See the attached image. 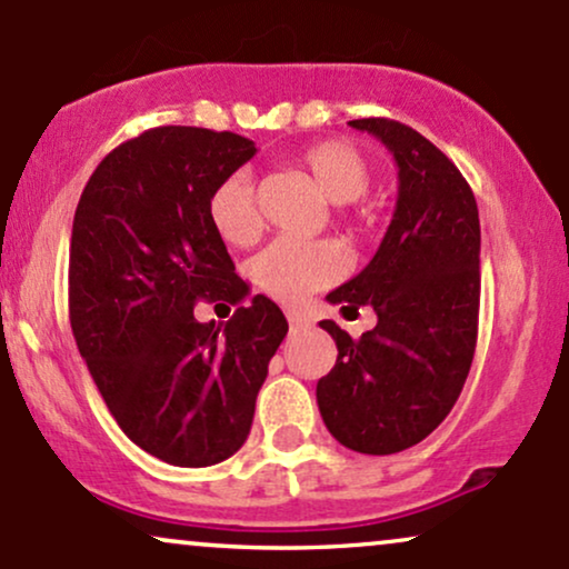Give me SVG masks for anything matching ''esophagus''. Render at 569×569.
Segmentation results:
<instances>
[{
  "label": "esophagus",
  "mask_w": 569,
  "mask_h": 569,
  "mask_svg": "<svg viewBox=\"0 0 569 569\" xmlns=\"http://www.w3.org/2000/svg\"><path fill=\"white\" fill-rule=\"evenodd\" d=\"M286 318H289V323L293 326V329H302V326H310V318H307L302 310H286Z\"/></svg>",
  "instance_id": "obj_1"
}]
</instances>
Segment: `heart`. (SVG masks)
Here are the masks:
<instances>
[{"label":"heart","mask_w":569,"mask_h":569,"mask_svg":"<svg viewBox=\"0 0 569 569\" xmlns=\"http://www.w3.org/2000/svg\"><path fill=\"white\" fill-rule=\"evenodd\" d=\"M299 168L316 181L326 200L345 206L367 194L371 166L356 147L345 141H316L299 152ZM208 219L213 230L230 246H248L257 240L259 219L251 176L234 171L208 194ZM345 257L335 243H299L276 240L253 259L251 276L267 297L278 302H302L312 291L337 283L345 276Z\"/></svg>","instance_id":"obj_1"}]
</instances>
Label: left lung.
<instances>
[{"mask_svg":"<svg viewBox=\"0 0 569 569\" xmlns=\"http://www.w3.org/2000/svg\"><path fill=\"white\" fill-rule=\"evenodd\" d=\"M398 162L396 213L375 259L331 291L342 310L371 305L377 326L352 339L321 321L337 363L318 380L321 417L363 455L415 447L441 426L473 363L479 335V208L466 176L415 128L388 117L350 120Z\"/></svg>","mask_w":569,"mask_h":569,"instance_id":"1","label":"left lung"}]
</instances>
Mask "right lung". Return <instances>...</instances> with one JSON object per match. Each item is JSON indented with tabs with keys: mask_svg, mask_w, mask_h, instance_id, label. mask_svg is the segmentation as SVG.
Masks as SVG:
<instances>
[{
	"mask_svg": "<svg viewBox=\"0 0 569 569\" xmlns=\"http://www.w3.org/2000/svg\"><path fill=\"white\" fill-rule=\"evenodd\" d=\"M257 154L230 130L160 126L112 149L77 202L69 321L98 393L143 452L206 468L243 447L289 323L257 297L224 326L198 302L251 293L208 219V194Z\"/></svg>",
	"mask_w": 569,
	"mask_h": 569,
	"instance_id": "1",
	"label": "right lung"
}]
</instances>
